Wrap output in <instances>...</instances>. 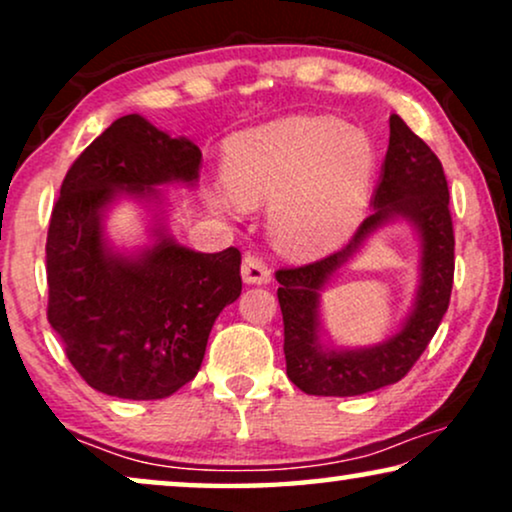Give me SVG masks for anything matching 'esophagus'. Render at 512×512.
I'll return each mask as SVG.
<instances>
[{"mask_svg":"<svg viewBox=\"0 0 512 512\" xmlns=\"http://www.w3.org/2000/svg\"><path fill=\"white\" fill-rule=\"evenodd\" d=\"M242 279L247 284H268L272 279V270L261 256L247 254L242 261Z\"/></svg>","mask_w":512,"mask_h":512,"instance_id":"esophagus-1","label":"esophagus"}]
</instances>
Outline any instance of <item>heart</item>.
Returning a JSON list of instances; mask_svg holds the SVG:
<instances>
[{"label":"heart","instance_id":"1","mask_svg":"<svg viewBox=\"0 0 512 512\" xmlns=\"http://www.w3.org/2000/svg\"><path fill=\"white\" fill-rule=\"evenodd\" d=\"M223 177L226 186L209 193L216 209L270 202L277 247L314 258L338 249L359 226L375 149L366 132L331 116H286L230 139Z\"/></svg>","mask_w":512,"mask_h":512}]
</instances>
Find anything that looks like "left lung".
<instances>
[{
    "mask_svg": "<svg viewBox=\"0 0 512 512\" xmlns=\"http://www.w3.org/2000/svg\"><path fill=\"white\" fill-rule=\"evenodd\" d=\"M403 218L423 242L416 305L402 331L380 346L331 350L320 342V289L342 264L362 248L367 237L387 222ZM284 317L286 375L310 396H361L408 375L443 321L454 282V230L450 191L436 153L403 123L389 118V149L373 214L361 223L347 247L321 261L275 272Z\"/></svg>",
    "mask_w": 512,
    "mask_h": 512,
    "instance_id": "1",
    "label": "left lung"
}]
</instances>
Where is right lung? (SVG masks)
<instances>
[{"label": "right lung", "mask_w": 512, "mask_h": 512, "mask_svg": "<svg viewBox=\"0 0 512 512\" xmlns=\"http://www.w3.org/2000/svg\"><path fill=\"white\" fill-rule=\"evenodd\" d=\"M202 153L144 116L109 125L69 167L46 240L48 321L90 387L130 401L167 398L198 375L221 310L240 298L235 247L200 254L156 214L153 244L121 254L104 214L121 195L160 205L156 186H195Z\"/></svg>", "instance_id": "right-lung-1"}]
</instances>
